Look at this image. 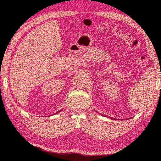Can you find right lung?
Masks as SVG:
<instances>
[{
	"label": "right lung",
	"instance_id": "obj_1",
	"mask_svg": "<svg viewBox=\"0 0 161 161\" xmlns=\"http://www.w3.org/2000/svg\"><path fill=\"white\" fill-rule=\"evenodd\" d=\"M59 112H60V111H59Z\"/></svg>",
	"mask_w": 161,
	"mask_h": 161
}]
</instances>
